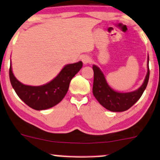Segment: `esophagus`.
I'll return each instance as SVG.
<instances>
[{
    "instance_id": "1",
    "label": "esophagus",
    "mask_w": 160,
    "mask_h": 160,
    "mask_svg": "<svg viewBox=\"0 0 160 160\" xmlns=\"http://www.w3.org/2000/svg\"><path fill=\"white\" fill-rule=\"evenodd\" d=\"M82 61L83 62L84 64H88V63H91V59L88 57V56H83V57L82 58Z\"/></svg>"
}]
</instances>
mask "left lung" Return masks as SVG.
Wrapping results in <instances>:
<instances>
[{
	"label": "left lung",
	"instance_id": "1",
	"mask_svg": "<svg viewBox=\"0 0 160 160\" xmlns=\"http://www.w3.org/2000/svg\"><path fill=\"white\" fill-rule=\"evenodd\" d=\"M93 94L99 104L111 112H124L136 103L147 87L150 76L149 59L148 61V73L143 84L136 91L118 93L112 90L107 84L106 78L97 66L93 65Z\"/></svg>",
	"mask_w": 160,
	"mask_h": 160
}]
</instances>
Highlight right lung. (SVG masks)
Wrapping results in <instances>:
<instances>
[{
	"label": "right lung",
	"instance_id": "right-lung-1",
	"mask_svg": "<svg viewBox=\"0 0 160 160\" xmlns=\"http://www.w3.org/2000/svg\"><path fill=\"white\" fill-rule=\"evenodd\" d=\"M82 62L66 65L53 80L42 86L24 85L18 82L9 67V79L16 94L23 102L35 110H45L58 104L68 91L69 83L82 69Z\"/></svg>",
	"mask_w": 160,
	"mask_h": 160
}]
</instances>
